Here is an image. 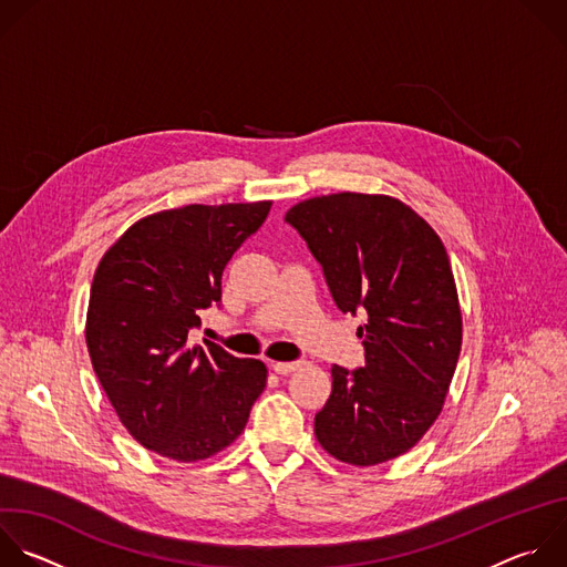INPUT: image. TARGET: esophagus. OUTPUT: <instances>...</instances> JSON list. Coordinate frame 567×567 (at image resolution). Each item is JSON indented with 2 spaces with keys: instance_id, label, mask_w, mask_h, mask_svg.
<instances>
[{
  "instance_id": "esophagus-1",
  "label": "esophagus",
  "mask_w": 567,
  "mask_h": 567,
  "mask_svg": "<svg viewBox=\"0 0 567 567\" xmlns=\"http://www.w3.org/2000/svg\"><path fill=\"white\" fill-rule=\"evenodd\" d=\"M300 367V362L296 360V362H274V371L276 373H280V375H287V373H291V371H296Z\"/></svg>"
}]
</instances>
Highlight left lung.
<instances>
[{
    "label": "left lung",
    "mask_w": 567,
    "mask_h": 567,
    "mask_svg": "<svg viewBox=\"0 0 567 567\" xmlns=\"http://www.w3.org/2000/svg\"><path fill=\"white\" fill-rule=\"evenodd\" d=\"M285 220L322 265L338 309L367 313L355 331L364 364L331 367L316 439L349 465L392 461L434 425L458 362L463 318L447 251L412 207L390 196H318Z\"/></svg>",
    "instance_id": "left-lung-1"
}]
</instances>
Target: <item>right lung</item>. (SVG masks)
Instances as JSON below:
<instances>
[{
  "label": "right lung",
  "mask_w": 567,
  "mask_h": 567,
  "mask_svg": "<svg viewBox=\"0 0 567 567\" xmlns=\"http://www.w3.org/2000/svg\"><path fill=\"white\" fill-rule=\"evenodd\" d=\"M269 200L186 205L131 225L102 256L86 347L104 394L146 450L196 463L229 447L267 385V367L220 344L188 342L220 302L223 271L256 234Z\"/></svg>",
  "instance_id": "1"
}]
</instances>
